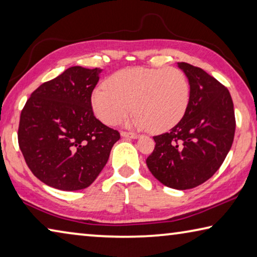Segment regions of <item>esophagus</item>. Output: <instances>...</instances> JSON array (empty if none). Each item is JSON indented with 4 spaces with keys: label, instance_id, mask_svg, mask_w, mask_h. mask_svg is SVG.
Listing matches in <instances>:
<instances>
[{
    "label": "esophagus",
    "instance_id": "1",
    "mask_svg": "<svg viewBox=\"0 0 257 257\" xmlns=\"http://www.w3.org/2000/svg\"><path fill=\"white\" fill-rule=\"evenodd\" d=\"M121 136L122 137H127V138H137L138 135L135 133H130V132H121Z\"/></svg>",
    "mask_w": 257,
    "mask_h": 257
}]
</instances>
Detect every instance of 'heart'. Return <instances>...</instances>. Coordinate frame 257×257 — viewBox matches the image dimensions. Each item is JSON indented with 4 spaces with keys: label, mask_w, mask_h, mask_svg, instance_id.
Instances as JSON below:
<instances>
[{
    "label": "heart",
    "mask_w": 257,
    "mask_h": 257,
    "mask_svg": "<svg viewBox=\"0 0 257 257\" xmlns=\"http://www.w3.org/2000/svg\"><path fill=\"white\" fill-rule=\"evenodd\" d=\"M191 88L184 72L176 67H132L117 71L105 85L96 88L91 105L104 123H119L130 109L129 123L161 133L180 122L189 107Z\"/></svg>",
    "instance_id": "b5f03b06"
}]
</instances>
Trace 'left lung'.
I'll return each mask as SVG.
<instances>
[{
  "label": "left lung",
  "mask_w": 257,
  "mask_h": 257,
  "mask_svg": "<svg viewBox=\"0 0 257 257\" xmlns=\"http://www.w3.org/2000/svg\"><path fill=\"white\" fill-rule=\"evenodd\" d=\"M189 79L190 103L183 119L169 133L154 136L146 159L162 184L177 190L205 183L222 166L233 143V101L225 85L200 67L178 63Z\"/></svg>",
  "instance_id": "8db88e82"
}]
</instances>
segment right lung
<instances>
[{
	"label": "right lung",
	"mask_w": 257,
	"mask_h": 257,
	"mask_svg": "<svg viewBox=\"0 0 257 257\" xmlns=\"http://www.w3.org/2000/svg\"><path fill=\"white\" fill-rule=\"evenodd\" d=\"M98 68L73 66L32 92L22 109L18 144L41 182L64 191L85 189L106 165L120 133L93 115Z\"/></svg>",
	"instance_id": "obj_1"
}]
</instances>
